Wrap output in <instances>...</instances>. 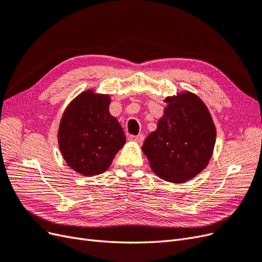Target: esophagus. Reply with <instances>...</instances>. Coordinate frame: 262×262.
<instances>
[{
	"label": "esophagus",
	"mask_w": 262,
	"mask_h": 262,
	"mask_svg": "<svg viewBox=\"0 0 262 262\" xmlns=\"http://www.w3.org/2000/svg\"><path fill=\"white\" fill-rule=\"evenodd\" d=\"M129 140L131 142H136V143L141 144L142 142H143V140H144V136H143V134H139V136H130Z\"/></svg>",
	"instance_id": "obj_1"
}]
</instances>
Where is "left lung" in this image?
<instances>
[{
    "mask_svg": "<svg viewBox=\"0 0 262 262\" xmlns=\"http://www.w3.org/2000/svg\"><path fill=\"white\" fill-rule=\"evenodd\" d=\"M167 107L142 150L156 175L184 184L207 167L215 145L216 129L208 107L191 92L166 97Z\"/></svg>",
    "mask_w": 262,
    "mask_h": 262,
    "instance_id": "obj_1",
    "label": "left lung"
}]
</instances>
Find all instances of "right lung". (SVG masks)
Wrapping results in <instances>:
<instances>
[{"label":"right lung","mask_w":262,"mask_h":262,"mask_svg":"<svg viewBox=\"0 0 262 262\" xmlns=\"http://www.w3.org/2000/svg\"><path fill=\"white\" fill-rule=\"evenodd\" d=\"M107 94L87 90L70 102L62 115L58 144L69 167L84 176L106 171L125 144L118 119L109 113Z\"/></svg>","instance_id":"right-lung-1"}]
</instances>
